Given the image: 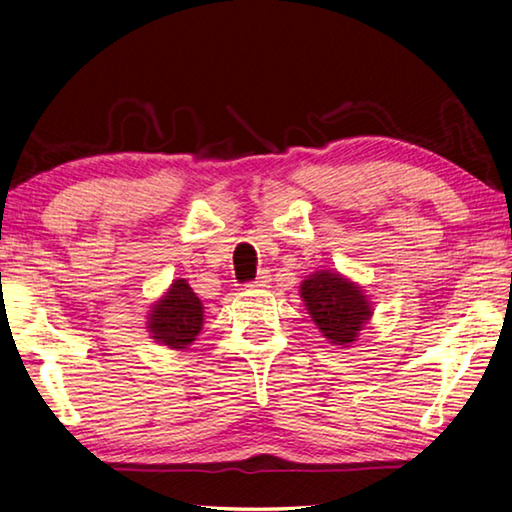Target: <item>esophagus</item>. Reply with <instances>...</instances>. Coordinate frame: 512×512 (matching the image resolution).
Segmentation results:
<instances>
[{
  "mask_svg": "<svg viewBox=\"0 0 512 512\" xmlns=\"http://www.w3.org/2000/svg\"><path fill=\"white\" fill-rule=\"evenodd\" d=\"M268 282H271V275H268L266 271H262V273H259V275L255 277L253 282L246 284V287H248V289H266Z\"/></svg>",
  "mask_w": 512,
  "mask_h": 512,
  "instance_id": "esophagus-1",
  "label": "esophagus"
}]
</instances>
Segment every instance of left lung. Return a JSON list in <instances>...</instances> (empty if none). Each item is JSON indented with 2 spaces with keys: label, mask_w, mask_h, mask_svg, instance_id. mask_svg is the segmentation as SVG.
I'll return each mask as SVG.
<instances>
[{
  "label": "left lung",
  "mask_w": 512,
  "mask_h": 512,
  "mask_svg": "<svg viewBox=\"0 0 512 512\" xmlns=\"http://www.w3.org/2000/svg\"><path fill=\"white\" fill-rule=\"evenodd\" d=\"M300 298L320 334L332 345L350 348L370 323L372 302L361 284L339 271H316L300 284Z\"/></svg>",
  "instance_id": "left-lung-1"
}]
</instances>
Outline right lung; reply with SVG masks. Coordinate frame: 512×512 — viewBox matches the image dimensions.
<instances>
[{
    "instance_id": "right-lung-1",
    "label": "right lung",
    "mask_w": 512,
    "mask_h": 512,
    "mask_svg": "<svg viewBox=\"0 0 512 512\" xmlns=\"http://www.w3.org/2000/svg\"><path fill=\"white\" fill-rule=\"evenodd\" d=\"M203 302L198 300L187 280H173L171 287L153 302L146 316L151 339L169 350L185 352L203 329Z\"/></svg>"
}]
</instances>
